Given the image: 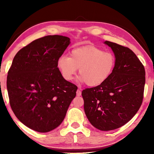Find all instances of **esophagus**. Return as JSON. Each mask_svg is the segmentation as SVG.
Wrapping results in <instances>:
<instances>
[{"mask_svg":"<svg viewBox=\"0 0 154 154\" xmlns=\"http://www.w3.org/2000/svg\"><path fill=\"white\" fill-rule=\"evenodd\" d=\"M77 96H81V90L78 89L77 91Z\"/></svg>","mask_w":154,"mask_h":154,"instance_id":"esophagus-1","label":"esophagus"}]
</instances>
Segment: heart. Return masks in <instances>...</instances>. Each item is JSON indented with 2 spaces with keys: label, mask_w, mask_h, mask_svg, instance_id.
I'll use <instances>...</instances> for the list:
<instances>
[{
  "label": "heart",
  "mask_w": 154,
  "mask_h": 154,
  "mask_svg": "<svg viewBox=\"0 0 154 154\" xmlns=\"http://www.w3.org/2000/svg\"><path fill=\"white\" fill-rule=\"evenodd\" d=\"M115 64L113 54L93 45L73 49L69 57L61 55L57 61V67L65 80H73L79 68V81L90 87L105 82L113 72Z\"/></svg>",
  "instance_id": "b5f03b06"
}]
</instances>
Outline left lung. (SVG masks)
I'll return each mask as SVG.
<instances>
[{
	"instance_id": "8db88e82",
	"label": "left lung",
	"mask_w": 154,
	"mask_h": 154,
	"mask_svg": "<svg viewBox=\"0 0 154 154\" xmlns=\"http://www.w3.org/2000/svg\"><path fill=\"white\" fill-rule=\"evenodd\" d=\"M116 57L112 74L105 82L82 91L84 110L96 128L109 131L131 120L142 105L146 82L145 69L127 47L105 41Z\"/></svg>"
}]
</instances>
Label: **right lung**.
Returning a JSON list of instances; mask_svg holds the SVG:
<instances>
[{"label":"right lung","instance_id":"right-lung-1","mask_svg":"<svg viewBox=\"0 0 154 154\" xmlns=\"http://www.w3.org/2000/svg\"><path fill=\"white\" fill-rule=\"evenodd\" d=\"M70 44L63 35H46L18 51L8 72L10 104L25 126L48 132L63 122L77 87L65 80L57 60Z\"/></svg>","mask_w":154,"mask_h":154}]
</instances>
